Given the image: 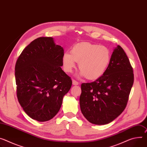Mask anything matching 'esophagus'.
Returning a JSON list of instances; mask_svg holds the SVG:
<instances>
[{
    "mask_svg": "<svg viewBox=\"0 0 147 147\" xmlns=\"http://www.w3.org/2000/svg\"><path fill=\"white\" fill-rule=\"evenodd\" d=\"M72 82H73V84L74 86H77V85H78V84H79V83L77 82V81H76L75 80H73Z\"/></svg>",
    "mask_w": 147,
    "mask_h": 147,
    "instance_id": "1",
    "label": "esophagus"
}]
</instances>
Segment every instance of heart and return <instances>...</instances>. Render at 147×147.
I'll return each mask as SVG.
<instances>
[{
	"label": "heart",
	"instance_id": "b5f03b06",
	"mask_svg": "<svg viewBox=\"0 0 147 147\" xmlns=\"http://www.w3.org/2000/svg\"><path fill=\"white\" fill-rule=\"evenodd\" d=\"M110 50L105 46L82 43L75 46L71 54L65 53L63 57V64L66 72H71L78 63L81 70L80 76L89 80L100 77L106 71L111 60Z\"/></svg>",
	"mask_w": 147,
	"mask_h": 147
}]
</instances>
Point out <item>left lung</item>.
<instances>
[{"instance_id": "8db88e82", "label": "left lung", "mask_w": 147, "mask_h": 147, "mask_svg": "<svg viewBox=\"0 0 147 147\" xmlns=\"http://www.w3.org/2000/svg\"><path fill=\"white\" fill-rule=\"evenodd\" d=\"M133 83L134 74L129 60L118 45L103 75L94 82L82 84L80 105L82 114L92 124L111 123L126 107Z\"/></svg>"}]
</instances>
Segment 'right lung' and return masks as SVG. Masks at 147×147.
Here are the masks:
<instances>
[{
    "label": "right lung",
    "instance_id": "obj_1",
    "mask_svg": "<svg viewBox=\"0 0 147 147\" xmlns=\"http://www.w3.org/2000/svg\"><path fill=\"white\" fill-rule=\"evenodd\" d=\"M63 48L53 37H41L23 50L15 65L18 101L24 112L40 122L59 112L63 98L71 85L62 70Z\"/></svg>",
    "mask_w": 147,
    "mask_h": 147
}]
</instances>
